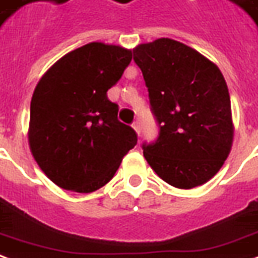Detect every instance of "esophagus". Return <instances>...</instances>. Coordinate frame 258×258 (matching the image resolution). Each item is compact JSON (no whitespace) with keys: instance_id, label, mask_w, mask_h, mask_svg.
<instances>
[{"instance_id":"esophagus-1","label":"esophagus","mask_w":258,"mask_h":258,"mask_svg":"<svg viewBox=\"0 0 258 258\" xmlns=\"http://www.w3.org/2000/svg\"><path fill=\"white\" fill-rule=\"evenodd\" d=\"M133 128L137 131V134H141V124H139V120H134V123H133Z\"/></svg>"}]
</instances>
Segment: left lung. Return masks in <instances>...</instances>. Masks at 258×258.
<instances>
[{
  "label": "left lung",
  "mask_w": 258,
  "mask_h": 258,
  "mask_svg": "<svg viewBox=\"0 0 258 258\" xmlns=\"http://www.w3.org/2000/svg\"><path fill=\"white\" fill-rule=\"evenodd\" d=\"M148 87L158 135L144 156L163 180L177 188L208 182L232 142L231 101L220 70L184 43L160 38L133 50Z\"/></svg>",
  "instance_id": "obj_1"
}]
</instances>
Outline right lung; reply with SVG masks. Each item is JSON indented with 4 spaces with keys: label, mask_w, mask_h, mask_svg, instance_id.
Returning a JSON list of instances; mask_svg holds the SVG:
<instances>
[{
    "label": "right lung",
    "mask_w": 258,
    "mask_h": 258,
    "mask_svg": "<svg viewBox=\"0 0 258 258\" xmlns=\"http://www.w3.org/2000/svg\"><path fill=\"white\" fill-rule=\"evenodd\" d=\"M130 61L131 50L91 42L60 58L35 87L30 148L61 188L98 190L137 145V133L117 120L119 105L106 95Z\"/></svg>",
    "instance_id": "add662e5"
}]
</instances>
